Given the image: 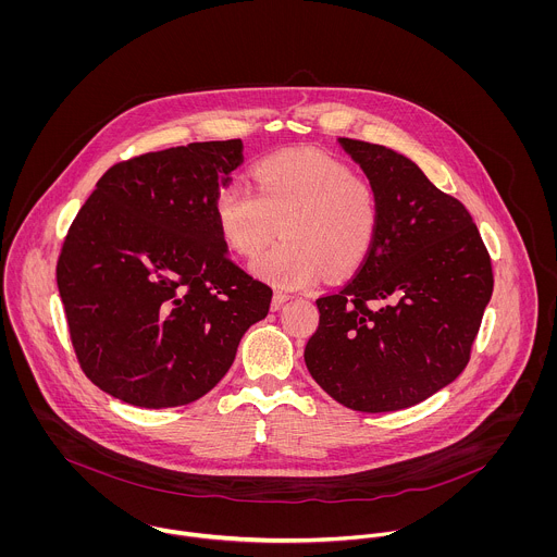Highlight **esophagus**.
<instances>
[{
    "mask_svg": "<svg viewBox=\"0 0 557 557\" xmlns=\"http://www.w3.org/2000/svg\"><path fill=\"white\" fill-rule=\"evenodd\" d=\"M287 300H289V296H287V294H283V292H274L270 309H272V311H278V309H281V307H283Z\"/></svg>",
    "mask_w": 557,
    "mask_h": 557,
    "instance_id": "34e87169",
    "label": "esophagus"
}]
</instances>
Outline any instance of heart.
I'll use <instances>...</instances> for the list:
<instances>
[{
    "label": "heart",
    "mask_w": 557,
    "mask_h": 557,
    "mask_svg": "<svg viewBox=\"0 0 557 557\" xmlns=\"http://www.w3.org/2000/svg\"><path fill=\"white\" fill-rule=\"evenodd\" d=\"M252 188L225 184L214 201L221 238L239 255L263 252L252 272L283 289H305L330 276H347L371 255L382 208L375 186L343 160L321 152H287L252 166Z\"/></svg>",
    "instance_id": "1"
}]
</instances>
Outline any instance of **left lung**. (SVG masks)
Listing matches in <instances>:
<instances>
[{
	"instance_id": "left-lung-1",
	"label": "left lung",
	"mask_w": 557,
	"mask_h": 557,
	"mask_svg": "<svg viewBox=\"0 0 557 557\" xmlns=\"http://www.w3.org/2000/svg\"><path fill=\"white\" fill-rule=\"evenodd\" d=\"M341 144L375 186L382 223L358 272L319 296L305 362L341 405L397 411L468 367L493 294L491 255L466 206L418 164L384 146Z\"/></svg>"
}]
</instances>
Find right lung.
I'll use <instances>...</instances> for the list:
<instances>
[{
	"label": "right lung",
	"instance_id": "add662e5",
	"mask_svg": "<svg viewBox=\"0 0 557 557\" xmlns=\"http://www.w3.org/2000/svg\"><path fill=\"white\" fill-rule=\"evenodd\" d=\"M242 139L115 162L81 206L58 289L87 380L137 407H177L230 371L272 289L227 255L214 201L244 160Z\"/></svg>",
	"mask_w": 557,
	"mask_h": 557
}]
</instances>
